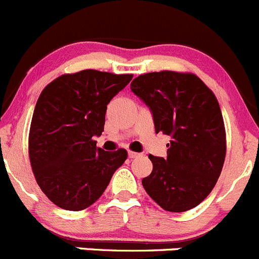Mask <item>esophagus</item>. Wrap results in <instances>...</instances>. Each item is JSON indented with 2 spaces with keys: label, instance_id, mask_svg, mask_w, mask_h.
<instances>
[{
  "label": "esophagus",
  "instance_id": "34e87169",
  "mask_svg": "<svg viewBox=\"0 0 259 259\" xmlns=\"http://www.w3.org/2000/svg\"><path fill=\"white\" fill-rule=\"evenodd\" d=\"M139 156H141V154L137 153V152H132V151H130L129 153H127V157H129V158H137V157H139Z\"/></svg>",
  "mask_w": 259,
  "mask_h": 259
}]
</instances>
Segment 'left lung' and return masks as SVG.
Instances as JSON below:
<instances>
[{
    "instance_id": "obj_1",
    "label": "left lung",
    "mask_w": 259,
    "mask_h": 259,
    "mask_svg": "<svg viewBox=\"0 0 259 259\" xmlns=\"http://www.w3.org/2000/svg\"><path fill=\"white\" fill-rule=\"evenodd\" d=\"M130 89L147 105L156 133L170 135L167 157L149 154V197L168 212H185L208 197L226 156L224 118L211 89L194 74L148 72Z\"/></svg>"
}]
</instances>
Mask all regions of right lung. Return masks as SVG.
<instances>
[{"label":"right lung","mask_w":259,"mask_h":259,"mask_svg":"<svg viewBox=\"0 0 259 259\" xmlns=\"http://www.w3.org/2000/svg\"><path fill=\"white\" fill-rule=\"evenodd\" d=\"M133 75L83 70L65 74L40 93L29 132V158L38 185L60 208L81 211L106 190L126 159L125 149L97 148L107 105Z\"/></svg>","instance_id":"right-lung-1"}]
</instances>
